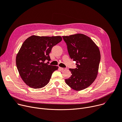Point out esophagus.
<instances>
[{"label":"esophagus","mask_w":122,"mask_h":122,"mask_svg":"<svg viewBox=\"0 0 122 122\" xmlns=\"http://www.w3.org/2000/svg\"><path fill=\"white\" fill-rule=\"evenodd\" d=\"M59 69H60V70H66V68H61V67H59Z\"/></svg>","instance_id":"34e87169"}]
</instances>
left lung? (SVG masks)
Wrapping results in <instances>:
<instances>
[{"label": "left lung", "instance_id": "obj_1", "mask_svg": "<svg viewBox=\"0 0 122 122\" xmlns=\"http://www.w3.org/2000/svg\"><path fill=\"white\" fill-rule=\"evenodd\" d=\"M62 37L70 58L76 63V69H69L71 75L65 82L75 90H83L91 85L97 76L101 60L99 48L91 38L82 34Z\"/></svg>", "mask_w": 122, "mask_h": 122}]
</instances>
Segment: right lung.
<instances>
[{
	"instance_id": "add662e5",
	"label": "right lung",
	"mask_w": 122,
	"mask_h": 122,
	"mask_svg": "<svg viewBox=\"0 0 122 122\" xmlns=\"http://www.w3.org/2000/svg\"><path fill=\"white\" fill-rule=\"evenodd\" d=\"M61 36L33 35L25 40L16 56L19 74L28 86L41 88L49 82L52 73L58 66L48 65L52 48L62 41ZM49 62L45 63V61Z\"/></svg>"
}]
</instances>
